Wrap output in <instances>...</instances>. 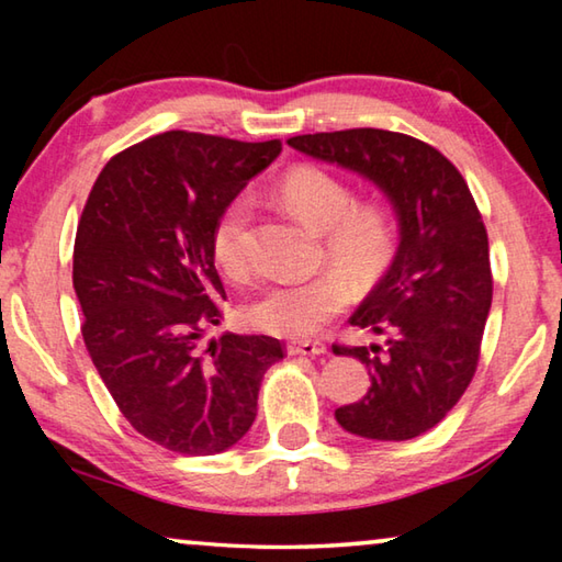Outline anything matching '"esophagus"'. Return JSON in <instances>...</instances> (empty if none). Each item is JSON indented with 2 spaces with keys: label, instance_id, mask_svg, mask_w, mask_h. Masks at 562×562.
<instances>
[{
  "label": "esophagus",
  "instance_id": "obj_1",
  "mask_svg": "<svg viewBox=\"0 0 562 562\" xmlns=\"http://www.w3.org/2000/svg\"><path fill=\"white\" fill-rule=\"evenodd\" d=\"M288 351L300 357H319L327 355V345H322V341H292V345H288Z\"/></svg>",
  "mask_w": 562,
  "mask_h": 562
}]
</instances>
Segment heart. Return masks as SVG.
<instances>
[{
  "mask_svg": "<svg viewBox=\"0 0 562 562\" xmlns=\"http://www.w3.org/2000/svg\"><path fill=\"white\" fill-rule=\"evenodd\" d=\"M284 207L322 233L325 260L337 270L312 280L274 282L247 304L245 317L274 337L304 339L319 331L349 302V282H374L396 255V223L379 201H355V190L339 176L317 166H297L278 186ZM252 201L237 195L213 225V258L233 280L250 272Z\"/></svg>",
  "mask_w": 562,
  "mask_h": 562,
  "instance_id": "1",
  "label": "heart"
}]
</instances>
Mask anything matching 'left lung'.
<instances>
[{"mask_svg":"<svg viewBox=\"0 0 562 562\" xmlns=\"http://www.w3.org/2000/svg\"><path fill=\"white\" fill-rule=\"evenodd\" d=\"M288 144L369 178L394 205L392 268L349 317L355 327L382 335L384 347H331L357 357L372 376L367 396L339 406L335 416L361 439L422 436L471 384L493 300L488 235L471 190L449 158L406 133L349 128Z\"/></svg>","mask_w":562,"mask_h":562,"instance_id":"1","label":"left lung"}]
</instances>
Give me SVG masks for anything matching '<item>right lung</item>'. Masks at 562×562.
<instances>
[{"label": "right lung", "mask_w": 562, "mask_h": 562, "mask_svg": "<svg viewBox=\"0 0 562 562\" xmlns=\"http://www.w3.org/2000/svg\"><path fill=\"white\" fill-rule=\"evenodd\" d=\"M280 140L245 144L168 131L113 156L93 183L74 243L83 345L113 402L140 436L168 451L231 449L258 416L280 339L225 331L213 225Z\"/></svg>", "instance_id": "obj_1"}]
</instances>
